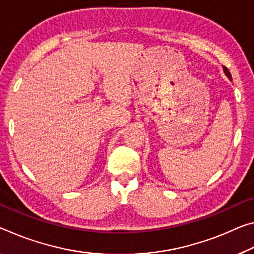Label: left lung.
I'll return each instance as SVG.
<instances>
[{"mask_svg":"<svg viewBox=\"0 0 254 254\" xmlns=\"http://www.w3.org/2000/svg\"><path fill=\"white\" fill-rule=\"evenodd\" d=\"M223 69H224V72H225V74H226V75H227V78H228V79H232V75H231V73H229V71H228V69H227V67H226V66H224V67H223Z\"/></svg>","mask_w":254,"mask_h":254,"instance_id":"left-lung-1","label":"left lung"}]
</instances>
